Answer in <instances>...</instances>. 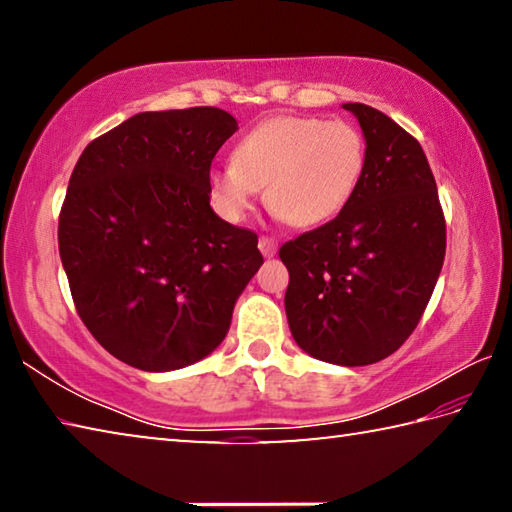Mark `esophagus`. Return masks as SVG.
Masks as SVG:
<instances>
[{"instance_id": "34e87169", "label": "esophagus", "mask_w": 512, "mask_h": 512, "mask_svg": "<svg viewBox=\"0 0 512 512\" xmlns=\"http://www.w3.org/2000/svg\"><path fill=\"white\" fill-rule=\"evenodd\" d=\"M257 246H259V250H262L264 257H273L277 253V244H275V239H271V237H259Z\"/></svg>"}]
</instances>
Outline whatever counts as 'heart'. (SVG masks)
I'll list each match as a JSON object with an SVG mask.
<instances>
[{"label":"heart","mask_w":512,"mask_h":512,"mask_svg":"<svg viewBox=\"0 0 512 512\" xmlns=\"http://www.w3.org/2000/svg\"><path fill=\"white\" fill-rule=\"evenodd\" d=\"M366 167V142L350 121L280 115L241 137L232 162L207 178L214 210L239 223L266 187L271 210L296 228H316L352 201Z\"/></svg>","instance_id":"heart-1"}]
</instances>
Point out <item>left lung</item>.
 <instances>
[{
    "mask_svg": "<svg viewBox=\"0 0 512 512\" xmlns=\"http://www.w3.org/2000/svg\"><path fill=\"white\" fill-rule=\"evenodd\" d=\"M366 140L345 210L287 241L284 296L296 343L314 359L368 366L409 339L445 259V216L418 140L366 103H343Z\"/></svg>",
    "mask_w": 512,
    "mask_h": 512,
    "instance_id": "8db88e82",
    "label": "left lung"
}]
</instances>
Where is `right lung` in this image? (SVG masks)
<instances>
[{"label":"right lung","instance_id":"add662e5","mask_svg":"<svg viewBox=\"0 0 512 512\" xmlns=\"http://www.w3.org/2000/svg\"><path fill=\"white\" fill-rule=\"evenodd\" d=\"M221 108L140 112L85 146L58 219L76 311L112 357L146 372L205 359L259 266L257 235L210 205V167L237 131Z\"/></svg>","mask_w":512,"mask_h":512}]
</instances>
